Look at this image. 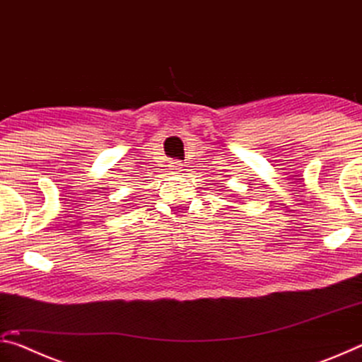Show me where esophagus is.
<instances>
[{"mask_svg": "<svg viewBox=\"0 0 362 362\" xmlns=\"http://www.w3.org/2000/svg\"><path fill=\"white\" fill-rule=\"evenodd\" d=\"M183 166H185V164H183L182 161H173L170 163V170H173L174 174H180L183 170Z\"/></svg>", "mask_w": 362, "mask_h": 362, "instance_id": "1", "label": "esophagus"}]
</instances>
